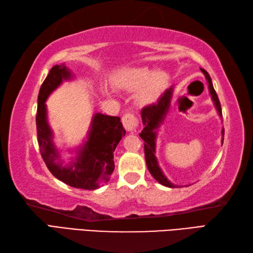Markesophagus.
I'll return each instance as SVG.
<instances>
[{
    "label": "esophagus",
    "instance_id": "esophagus-1",
    "mask_svg": "<svg viewBox=\"0 0 253 253\" xmlns=\"http://www.w3.org/2000/svg\"><path fill=\"white\" fill-rule=\"evenodd\" d=\"M122 122L124 127H125V129L130 132L136 131L137 127L139 126V120L135 115L131 114V113H127V114L124 115L122 118Z\"/></svg>",
    "mask_w": 253,
    "mask_h": 253
}]
</instances>
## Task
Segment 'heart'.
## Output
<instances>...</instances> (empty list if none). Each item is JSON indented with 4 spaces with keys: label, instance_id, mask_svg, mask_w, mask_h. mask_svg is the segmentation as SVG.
<instances>
[{
    "label": "heart",
    "instance_id": "obj_1",
    "mask_svg": "<svg viewBox=\"0 0 253 253\" xmlns=\"http://www.w3.org/2000/svg\"><path fill=\"white\" fill-rule=\"evenodd\" d=\"M169 75L164 71H151L148 67L127 68L117 73L114 77L115 87L137 92L139 104L147 105L154 103L168 87Z\"/></svg>",
    "mask_w": 253,
    "mask_h": 253
}]
</instances>
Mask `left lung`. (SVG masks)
I'll list each match as a JSON object with an SVG mask.
<instances>
[{
	"label": "left lung",
	"mask_w": 253,
	"mask_h": 253,
	"mask_svg": "<svg viewBox=\"0 0 253 253\" xmlns=\"http://www.w3.org/2000/svg\"><path fill=\"white\" fill-rule=\"evenodd\" d=\"M201 72L206 76L207 82L209 84V91L210 94L212 96V100L214 102V105H215V109L218 112L219 117H222V107L221 103H219L218 96L215 92V90L213 88L212 79L210 77L207 71H204L201 68ZM171 94H173V87L168 89L165 92L160 96L157 103H153L151 105L144 106L141 110V118H142V124L144 125V128L142 131L139 133V136L141 137L142 140L144 141V157H146V163L147 168L150 173L154 177L155 180H158L161 185L169 187V188H175L176 186L170 182L166 176L163 174L162 169H160L158 164V160L155 158V140H157V130L160 127L161 124L163 123L164 117L166 113L169 112V105H170V99ZM222 141L224 140V129L222 130Z\"/></svg>",
	"instance_id": "obj_1"
}]
</instances>
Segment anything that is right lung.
Listing matches in <instances>:
<instances>
[{"mask_svg": "<svg viewBox=\"0 0 253 253\" xmlns=\"http://www.w3.org/2000/svg\"><path fill=\"white\" fill-rule=\"evenodd\" d=\"M72 77L65 64H61L51 68L41 84L36 116L38 143L41 157L53 176L74 188L93 190L109 181L115 169L113 152L125 136L126 130L120 117L96 113L91 122L87 141L78 148L77 157L71 163L63 165L47 123L45 101L63 80H69Z\"/></svg>", "mask_w": 253, "mask_h": 253, "instance_id": "1", "label": "right lung"}]
</instances>
